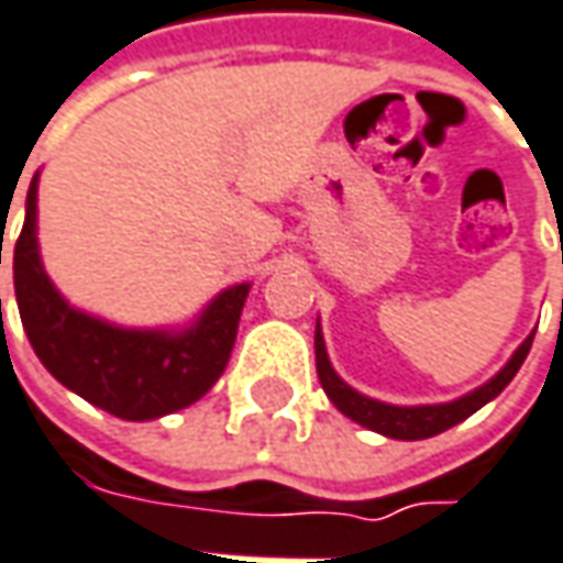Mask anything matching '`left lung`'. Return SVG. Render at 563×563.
I'll return each instance as SVG.
<instances>
[{"instance_id": "left-lung-1", "label": "left lung", "mask_w": 563, "mask_h": 563, "mask_svg": "<svg viewBox=\"0 0 563 563\" xmlns=\"http://www.w3.org/2000/svg\"><path fill=\"white\" fill-rule=\"evenodd\" d=\"M533 336L536 330L517 345V352L508 358V364H505L493 379H486L479 389L455 398V401H442V405H389V401H379V398L361 396L358 389H352V386L333 371V364L327 358V345H323V333H320V320L318 327H314V358H318L320 386H323L327 398L340 408L342 415L352 417L355 423L374 430L379 437L430 439L437 437V433H445L449 427H455L464 417H471L474 411H479L486 401H493V398L511 383L514 374L520 371L523 358L530 355Z\"/></svg>"}]
</instances>
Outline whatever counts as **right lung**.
I'll return each mask as SVG.
<instances>
[{
  "instance_id": "right-lung-1",
  "label": "right lung",
  "mask_w": 563,
  "mask_h": 563,
  "mask_svg": "<svg viewBox=\"0 0 563 563\" xmlns=\"http://www.w3.org/2000/svg\"><path fill=\"white\" fill-rule=\"evenodd\" d=\"M36 186L14 243V296L30 345L70 393L121 420H155L189 408L223 374L243 314L249 283L218 292L186 327H118L74 308L49 280L36 240ZM2 264V243H0Z\"/></svg>"
}]
</instances>
